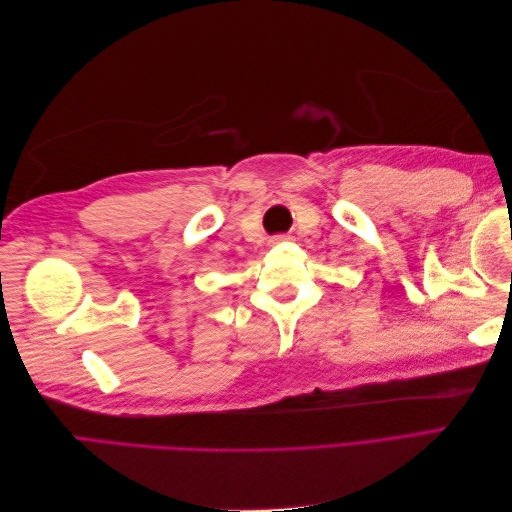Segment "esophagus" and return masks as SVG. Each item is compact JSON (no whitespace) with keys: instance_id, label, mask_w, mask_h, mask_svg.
Returning <instances> with one entry per match:
<instances>
[{"instance_id":"1","label":"esophagus","mask_w":512,"mask_h":512,"mask_svg":"<svg viewBox=\"0 0 512 512\" xmlns=\"http://www.w3.org/2000/svg\"><path fill=\"white\" fill-rule=\"evenodd\" d=\"M282 241H286V237H284V235H277V237H273V239H271V243H282Z\"/></svg>"}]
</instances>
